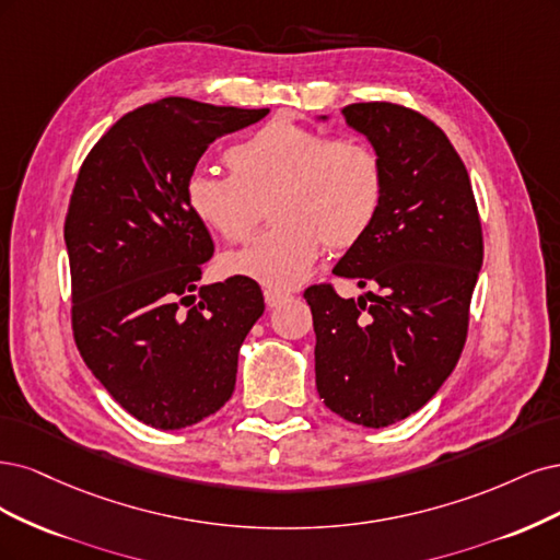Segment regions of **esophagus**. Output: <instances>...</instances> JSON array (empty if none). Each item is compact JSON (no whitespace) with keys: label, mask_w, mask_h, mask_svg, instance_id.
<instances>
[{"label":"esophagus","mask_w":560,"mask_h":560,"mask_svg":"<svg viewBox=\"0 0 560 560\" xmlns=\"http://www.w3.org/2000/svg\"><path fill=\"white\" fill-rule=\"evenodd\" d=\"M285 300H291V293H281V291H275V288H265V302H267V306H279Z\"/></svg>","instance_id":"obj_1"}]
</instances>
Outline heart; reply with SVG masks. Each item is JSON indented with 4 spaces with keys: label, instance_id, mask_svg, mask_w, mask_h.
<instances>
[{
    "label": "heart",
    "instance_id": "b5f03b06",
    "mask_svg": "<svg viewBox=\"0 0 560 560\" xmlns=\"http://www.w3.org/2000/svg\"><path fill=\"white\" fill-rule=\"evenodd\" d=\"M230 176L195 172L186 205L223 242L248 240L260 205L275 225L237 254L221 258L225 277L285 291L310 277L320 244H358L384 202V167L358 137H328L312 125L275 118L225 151Z\"/></svg>",
    "mask_w": 560,
    "mask_h": 560
}]
</instances>
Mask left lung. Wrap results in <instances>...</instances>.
Masks as SVG:
<instances>
[{"label": "left lung", "instance_id": "obj_1", "mask_svg": "<svg viewBox=\"0 0 560 560\" xmlns=\"http://www.w3.org/2000/svg\"><path fill=\"white\" fill-rule=\"evenodd\" d=\"M341 114L372 143L386 186L374 225L332 269L370 291L358 300L330 283L304 291L316 388L341 419L384 428L419 411L458 363L483 260L481 221L470 176L435 122L390 102Z\"/></svg>", "mask_w": 560, "mask_h": 560}]
</instances>
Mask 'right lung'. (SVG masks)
Masks as SVG:
<instances>
[{
    "instance_id": "obj_1",
    "label": "right lung",
    "mask_w": 560,
    "mask_h": 560,
    "mask_svg": "<svg viewBox=\"0 0 560 560\" xmlns=\"http://www.w3.org/2000/svg\"><path fill=\"white\" fill-rule=\"evenodd\" d=\"M267 114L186 97L143 104L95 143L71 192L77 347L112 398L158 430L200 423L230 400L240 347L265 312L250 279L197 288L213 242L186 182L209 143Z\"/></svg>"
}]
</instances>
